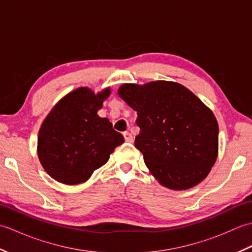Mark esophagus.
I'll return each instance as SVG.
<instances>
[{
  "label": "esophagus",
  "instance_id": "esophagus-1",
  "mask_svg": "<svg viewBox=\"0 0 252 252\" xmlns=\"http://www.w3.org/2000/svg\"><path fill=\"white\" fill-rule=\"evenodd\" d=\"M123 137H125V140L126 142H130V143L133 142V136H132V134H131L130 132H125V133H123Z\"/></svg>",
  "mask_w": 252,
  "mask_h": 252
}]
</instances>
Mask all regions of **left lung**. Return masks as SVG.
Listing matches in <instances>:
<instances>
[{
	"instance_id": "left-lung-1",
	"label": "left lung",
	"mask_w": 252,
	"mask_h": 252,
	"mask_svg": "<svg viewBox=\"0 0 252 252\" xmlns=\"http://www.w3.org/2000/svg\"><path fill=\"white\" fill-rule=\"evenodd\" d=\"M118 95L137 112L135 147L155 179L174 190L199 184L215 165L219 126L210 108L184 85L125 83Z\"/></svg>"
}]
</instances>
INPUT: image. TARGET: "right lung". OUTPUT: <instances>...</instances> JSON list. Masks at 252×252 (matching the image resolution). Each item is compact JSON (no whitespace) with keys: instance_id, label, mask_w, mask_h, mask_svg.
Masks as SVG:
<instances>
[{"instance_id":"right-lung-1","label":"right lung","mask_w":252,"mask_h":252,"mask_svg":"<svg viewBox=\"0 0 252 252\" xmlns=\"http://www.w3.org/2000/svg\"><path fill=\"white\" fill-rule=\"evenodd\" d=\"M110 95L87 87L71 91L53 107L37 135V157L51 178L66 185L87 182L125 142L97 111Z\"/></svg>"}]
</instances>
